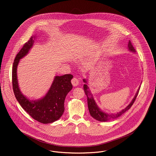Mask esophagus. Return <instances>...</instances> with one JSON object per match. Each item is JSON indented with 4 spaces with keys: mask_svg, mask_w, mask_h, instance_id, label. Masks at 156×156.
Returning a JSON list of instances; mask_svg holds the SVG:
<instances>
[{
    "mask_svg": "<svg viewBox=\"0 0 156 156\" xmlns=\"http://www.w3.org/2000/svg\"><path fill=\"white\" fill-rule=\"evenodd\" d=\"M71 83L74 87H76V86L78 85V84H79V80L76 77H74L72 79Z\"/></svg>",
    "mask_w": 156,
    "mask_h": 156,
    "instance_id": "34e87169",
    "label": "esophagus"
}]
</instances>
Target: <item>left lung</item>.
I'll list each match as a JSON object with an SVG mask.
<instances>
[{"label":"left lung","mask_w":156,"mask_h":156,"mask_svg":"<svg viewBox=\"0 0 156 156\" xmlns=\"http://www.w3.org/2000/svg\"><path fill=\"white\" fill-rule=\"evenodd\" d=\"M128 48L129 50L133 52H136V50L134 49L133 46L132 44V43L130 42V41L129 40V43H128ZM83 82L85 83H87V80L83 79ZM140 87L139 89L137 90L136 95L134 97L133 100L132 101V102L130 103V104L125 108L124 109L122 110L121 111L119 112L116 113H112V114H108L102 111L98 106L97 104H96L94 96L92 95V94L91 93L90 90H89V87H88L87 84H84L83 85V90L85 91V95L87 97V101H88V109H89V113L90 116L94 118V119H96L98 121L100 122H106L108 120H112V119H115L118 118H119V116H120L122 115H123L125 112H126L127 111H128L131 106L133 105L134 102L136 100V98L138 95V93L139 92L140 90Z\"/></svg>","instance_id":"1"}]
</instances>
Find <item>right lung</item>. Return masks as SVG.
Segmentation results:
<instances>
[{"label":"right lung","mask_w":156,"mask_h":156,"mask_svg":"<svg viewBox=\"0 0 156 156\" xmlns=\"http://www.w3.org/2000/svg\"><path fill=\"white\" fill-rule=\"evenodd\" d=\"M36 36L30 37L16 55L12 68V85L17 101L23 109L32 118L47 124L59 119L64 112V101L68 93L73 88L71 74L55 76L51 86L44 97L40 99L30 101L23 95L19 87L17 68L20 59L26 55L34 44Z\"/></svg>","instance_id":"right-lung-1"}]
</instances>
